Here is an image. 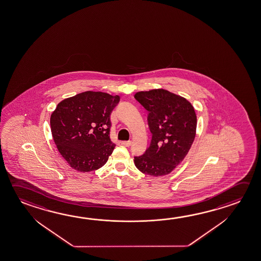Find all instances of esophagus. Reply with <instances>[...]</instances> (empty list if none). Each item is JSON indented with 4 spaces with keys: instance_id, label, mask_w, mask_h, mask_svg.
I'll list each match as a JSON object with an SVG mask.
<instances>
[{
    "instance_id": "34e87169",
    "label": "esophagus",
    "mask_w": 261,
    "mask_h": 261,
    "mask_svg": "<svg viewBox=\"0 0 261 261\" xmlns=\"http://www.w3.org/2000/svg\"><path fill=\"white\" fill-rule=\"evenodd\" d=\"M121 144L124 146H131V144H132V142L131 141H122L121 142Z\"/></svg>"
}]
</instances>
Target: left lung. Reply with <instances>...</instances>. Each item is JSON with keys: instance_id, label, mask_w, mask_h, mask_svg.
Masks as SVG:
<instances>
[{"instance_id": "left-lung-1", "label": "left lung", "mask_w": 261, "mask_h": 261, "mask_svg": "<svg viewBox=\"0 0 261 261\" xmlns=\"http://www.w3.org/2000/svg\"><path fill=\"white\" fill-rule=\"evenodd\" d=\"M135 99L147 112L152 134L145 153L134 156L137 169L150 176L170 173L190 150L196 134L197 117L185 98L163 89L139 92Z\"/></svg>"}]
</instances>
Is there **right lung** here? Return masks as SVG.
Segmentation results:
<instances>
[{
    "mask_svg": "<svg viewBox=\"0 0 261 261\" xmlns=\"http://www.w3.org/2000/svg\"><path fill=\"white\" fill-rule=\"evenodd\" d=\"M119 101L118 95L89 91L58 105L51 115V133L72 169L89 172L107 162L115 146L110 138V115Z\"/></svg>",
    "mask_w": 261,
    "mask_h": 261,
    "instance_id": "add662e5",
    "label": "right lung"
}]
</instances>
